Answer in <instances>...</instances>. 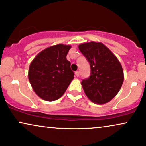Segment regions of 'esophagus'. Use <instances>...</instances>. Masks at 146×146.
<instances>
[{
	"instance_id": "34e87169",
	"label": "esophagus",
	"mask_w": 146,
	"mask_h": 146,
	"mask_svg": "<svg viewBox=\"0 0 146 146\" xmlns=\"http://www.w3.org/2000/svg\"><path fill=\"white\" fill-rule=\"evenodd\" d=\"M75 76H79V72L78 71H76V72H75Z\"/></svg>"
}]
</instances>
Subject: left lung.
Instances as JSON below:
<instances>
[{"label":"left lung","mask_w":146,"mask_h":146,"mask_svg":"<svg viewBox=\"0 0 146 146\" xmlns=\"http://www.w3.org/2000/svg\"><path fill=\"white\" fill-rule=\"evenodd\" d=\"M78 48L91 67L90 76L81 82L86 95L95 104H103L111 101L123 83L124 73L120 62L101 42L83 43Z\"/></svg>","instance_id":"obj_1"}]
</instances>
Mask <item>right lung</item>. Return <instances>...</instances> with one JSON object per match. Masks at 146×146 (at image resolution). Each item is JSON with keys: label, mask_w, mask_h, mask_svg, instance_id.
I'll use <instances>...</instances> for the list:
<instances>
[{"label": "right lung", "mask_w": 146, "mask_h": 146, "mask_svg": "<svg viewBox=\"0 0 146 146\" xmlns=\"http://www.w3.org/2000/svg\"><path fill=\"white\" fill-rule=\"evenodd\" d=\"M71 46L59 44L45 48L32 60L28 78L35 92L48 102L58 100L74 79L66 55Z\"/></svg>", "instance_id": "add662e5"}]
</instances>
